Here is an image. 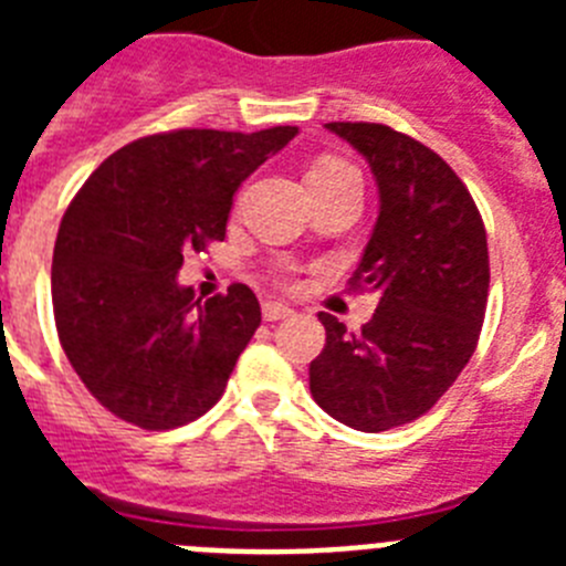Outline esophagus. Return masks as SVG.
Returning <instances> with one entry per match:
<instances>
[{
  "mask_svg": "<svg viewBox=\"0 0 566 566\" xmlns=\"http://www.w3.org/2000/svg\"><path fill=\"white\" fill-rule=\"evenodd\" d=\"M292 308L286 306V303H274V300H266L263 303V319H269V323H277V319H286L292 317Z\"/></svg>",
  "mask_w": 566,
  "mask_h": 566,
  "instance_id": "obj_1",
  "label": "esophagus"
}]
</instances>
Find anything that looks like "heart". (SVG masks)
<instances>
[{
	"mask_svg": "<svg viewBox=\"0 0 566 566\" xmlns=\"http://www.w3.org/2000/svg\"><path fill=\"white\" fill-rule=\"evenodd\" d=\"M348 172H354V169L345 161H337V158H323V161H317L312 169H308L306 184L317 181V178H334V175H348ZM283 277H286V274H283Z\"/></svg>",
	"mask_w": 566,
	"mask_h": 566,
	"instance_id": "1",
	"label": "heart"
}]
</instances>
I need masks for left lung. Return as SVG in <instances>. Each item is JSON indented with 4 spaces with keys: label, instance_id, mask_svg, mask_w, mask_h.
<instances>
[{
    "label": "left lung",
    "instance_id": "left-lung-1",
    "mask_svg": "<svg viewBox=\"0 0 566 566\" xmlns=\"http://www.w3.org/2000/svg\"><path fill=\"white\" fill-rule=\"evenodd\" d=\"M326 127L377 178V223L348 286L379 292V306L359 334L319 312L326 345L308 365V385L337 422L391 431L431 411L476 352L488 232L462 178L417 138L368 122Z\"/></svg>",
    "mask_w": 566,
    "mask_h": 566
}]
</instances>
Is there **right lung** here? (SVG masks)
<instances>
[{"mask_svg":"<svg viewBox=\"0 0 566 566\" xmlns=\"http://www.w3.org/2000/svg\"><path fill=\"white\" fill-rule=\"evenodd\" d=\"M294 135H144L70 201L53 249V317L73 371L109 413L169 431L221 399L258 332L260 303L243 283L201 303L175 274L184 254L227 238L238 187Z\"/></svg>","mask_w":566,"mask_h":566,"instance_id":"1","label":"right lung"}]
</instances>
